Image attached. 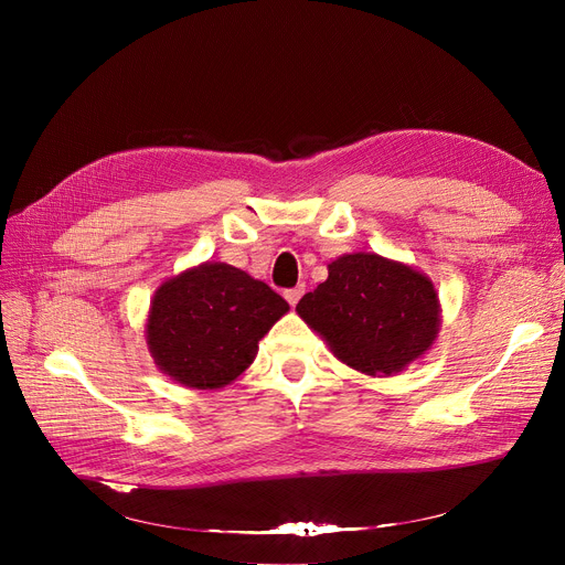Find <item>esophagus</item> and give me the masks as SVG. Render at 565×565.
Returning <instances> with one entry per match:
<instances>
[{"label":"esophagus","instance_id":"1","mask_svg":"<svg viewBox=\"0 0 565 565\" xmlns=\"http://www.w3.org/2000/svg\"><path fill=\"white\" fill-rule=\"evenodd\" d=\"M302 292H305V286L300 284V286H295V288H288V290H284V298L288 300V305H290V307H295V305L300 302Z\"/></svg>","mask_w":565,"mask_h":565}]
</instances>
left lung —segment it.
<instances>
[{
    "instance_id": "obj_1",
    "label": "left lung",
    "mask_w": 565,
    "mask_h": 565,
    "mask_svg": "<svg viewBox=\"0 0 565 565\" xmlns=\"http://www.w3.org/2000/svg\"><path fill=\"white\" fill-rule=\"evenodd\" d=\"M328 273L295 311L343 364L392 375L430 348L439 305L428 277L377 254H345Z\"/></svg>"
}]
</instances>
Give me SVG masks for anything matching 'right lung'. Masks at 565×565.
Returning a JSON list of instances; mask_svg holds the SVG:
<instances>
[{
	"label": "right lung",
	"instance_id": "1",
	"mask_svg": "<svg viewBox=\"0 0 565 565\" xmlns=\"http://www.w3.org/2000/svg\"><path fill=\"white\" fill-rule=\"evenodd\" d=\"M288 311L270 286L226 263H203L162 284L146 324L156 364L194 390H220L256 358Z\"/></svg>",
	"mask_w": 565,
	"mask_h": 565
}]
</instances>
